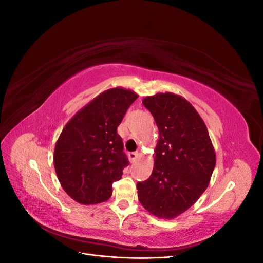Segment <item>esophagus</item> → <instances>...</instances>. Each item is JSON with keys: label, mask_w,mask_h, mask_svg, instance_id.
Instances as JSON below:
<instances>
[{"label": "esophagus", "mask_w": 263, "mask_h": 263, "mask_svg": "<svg viewBox=\"0 0 263 263\" xmlns=\"http://www.w3.org/2000/svg\"><path fill=\"white\" fill-rule=\"evenodd\" d=\"M138 156H139V151H135V153H129V154H128V158H129L130 161L136 160V158H137Z\"/></svg>", "instance_id": "1"}]
</instances>
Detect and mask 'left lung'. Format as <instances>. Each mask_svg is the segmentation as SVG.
Masks as SVG:
<instances>
[{"label":"left lung","instance_id":"1","mask_svg":"<svg viewBox=\"0 0 263 263\" xmlns=\"http://www.w3.org/2000/svg\"><path fill=\"white\" fill-rule=\"evenodd\" d=\"M159 129L155 165L137 183L138 200L159 218L171 219L192 206L209 183L216 155L201 116L185 99L158 93L142 100Z\"/></svg>","mask_w":263,"mask_h":263}]
</instances>
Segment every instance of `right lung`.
Segmentation results:
<instances>
[{
  "label": "right lung",
  "mask_w": 263,
  "mask_h": 263,
  "mask_svg": "<svg viewBox=\"0 0 263 263\" xmlns=\"http://www.w3.org/2000/svg\"><path fill=\"white\" fill-rule=\"evenodd\" d=\"M138 95L122 87L101 93L70 119L55 142L53 164L62 189L80 204L107 201L128 165L117 127Z\"/></svg>",
  "instance_id": "add662e5"
}]
</instances>
